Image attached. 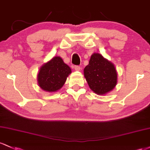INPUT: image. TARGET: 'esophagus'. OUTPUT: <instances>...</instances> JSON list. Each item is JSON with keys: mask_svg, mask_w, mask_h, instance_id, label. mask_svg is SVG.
<instances>
[{"mask_svg": "<svg viewBox=\"0 0 150 150\" xmlns=\"http://www.w3.org/2000/svg\"><path fill=\"white\" fill-rule=\"evenodd\" d=\"M74 68H75V70H76V71H80V69H81V67L80 66H78V65H75V67H74Z\"/></svg>", "mask_w": 150, "mask_h": 150, "instance_id": "1", "label": "esophagus"}]
</instances>
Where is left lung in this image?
Masks as SVG:
<instances>
[{"label": "left lung", "mask_w": 150, "mask_h": 150, "mask_svg": "<svg viewBox=\"0 0 150 150\" xmlns=\"http://www.w3.org/2000/svg\"><path fill=\"white\" fill-rule=\"evenodd\" d=\"M84 76L90 88L98 95H105L112 90L117 82L115 65L99 53L91 55L84 69Z\"/></svg>", "instance_id": "8db88e82"}]
</instances>
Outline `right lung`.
<instances>
[{"mask_svg":"<svg viewBox=\"0 0 150 150\" xmlns=\"http://www.w3.org/2000/svg\"><path fill=\"white\" fill-rule=\"evenodd\" d=\"M71 69L60 57L55 56L41 66L38 75V83L44 91L53 93L63 86Z\"/></svg>","mask_w":150,"mask_h":150,"instance_id":"right-lung-1","label":"right lung"}]
</instances>
